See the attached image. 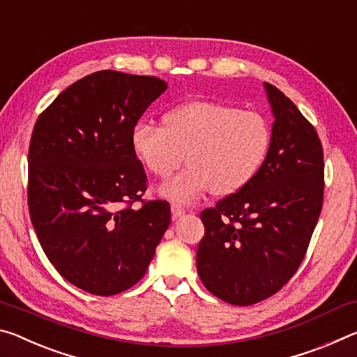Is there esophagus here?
<instances>
[{
  "instance_id": "34e87169",
  "label": "esophagus",
  "mask_w": 357,
  "mask_h": 357,
  "mask_svg": "<svg viewBox=\"0 0 357 357\" xmlns=\"http://www.w3.org/2000/svg\"><path fill=\"white\" fill-rule=\"evenodd\" d=\"M171 212L174 218H180L182 215H185V207L180 206V204H172L171 206Z\"/></svg>"
}]
</instances>
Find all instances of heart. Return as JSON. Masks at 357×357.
I'll return each mask as SVG.
<instances>
[{
  "label": "heart",
  "mask_w": 357,
  "mask_h": 357,
  "mask_svg": "<svg viewBox=\"0 0 357 357\" xmlns=\"http://www.w3.org/2000/svg\"><path fill=\"white\" fill-rule=\"evenodd\" d=\"M272 128L264 115L212 101H188L169 110L165 126L142 120L131 131L134 155L155 177L166 178L162 196L190 204L208 190L225 196L243 188L264 162Z\"/></svg>",
  "instance_id": "heart-1"
}]
</instances>
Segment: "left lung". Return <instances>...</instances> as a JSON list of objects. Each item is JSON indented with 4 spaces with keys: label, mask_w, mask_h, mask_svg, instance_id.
Listing matches in <instances>:
<instances>
[{
    "label": "left lung",
    "mask_w": 357,
    "mask_h": 357,
    "mask_svg": "<svg viewBox=\"0 0 357 357\" xmlns=\"http://www.w3.org/2000/svg\"><path fill=\"white\" fill-rule=\"evenodd\" d=\"M272 144L258 174L212 208L196 253L204 286L232 305L278 293L299 268L324 196L323 145L313 125L277 86L264 84Z\"/></svg>",
    "instance_id": "left-lung-1"
}]
</instances>
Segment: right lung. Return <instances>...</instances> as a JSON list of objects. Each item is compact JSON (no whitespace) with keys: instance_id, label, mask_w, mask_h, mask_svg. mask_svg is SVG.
Returning a JSON list of instances; mask_svg holds the SVG:
<instances>
[{"instance_id":"add662e5","label":"right lung","mask_w":357,"mask_h":357,"mask_svg":"<svg viewBox=\"0 0 357 357\" xmlns=\"http://www.w3.org/2000/svg\"><path fill=\"white\" fill-rule=\"evenodd\" d=\"M166 89L151 75L93 73L61 91L34 125L31 223L58 273L90 294L136 284L171 225L167 201L142 199L147 175L131 147L134 125Z\"/></svg>"}]
</instances>
